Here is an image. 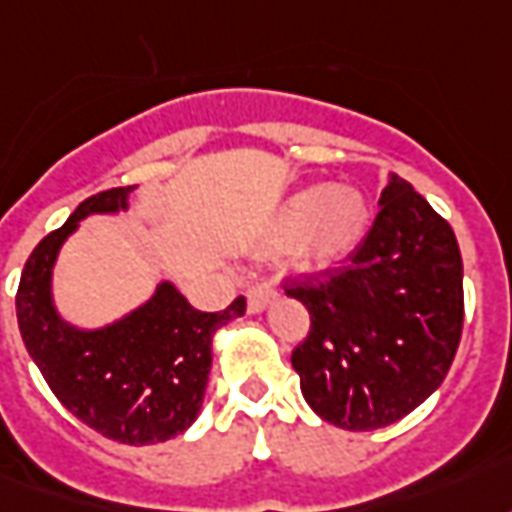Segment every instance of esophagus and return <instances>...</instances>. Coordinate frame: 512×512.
Segmentation results:
<instances>
[{
  "label": "esophagus",
  "mask_w": 512,
  "mask_h": 512,
  "mask_svg": "<svg viewBox=\"0 0 512 512\" xmlns=\"http://www.w3.org/2000/svg\"><path fill=\"white\" fill-rule=\"evenodd\" d=\"M245 297H248V311L261 313L275 297H278V294L272 292L270 286H251V289L245 292Z\"/></svg>",
  "instance_id": "obj_1"
}]
</instances>
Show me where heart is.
Listing matches in <instances>:
<instances>
[{
	"label": "heart",
	"instance_id": "heart-1",
	"mask_svg": "<svg viewBox=\"0 0 512 512\" xmlns=\"http://www.w3.org/2000/svg\"><path fill=\"white\" fill-rule=\"evenodd\" d=\"M371 204L346 182L308 185L283 201L267 234L270 251H289L305 267H324L352 253L365 237Z\"/></svg>",
	"mask_w": 512,
	"mask_h": 512
}]
</instances>
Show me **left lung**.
I'll return each instance as SVG.
<instances>
[{"label": "left lung", "mask_w": 512, "mask_h": 512, "mask_svg": "<svg viewBox=\"0 0 512 512\" xmlns=\"http://www.w3.org/2000/svg\"><path fill=\"white\" fill-rule=\"evenodd\" d=\"M341 270L294 281L311 313L292 352L313 412L346 431H374L423 404L453 365L464 327V264L453 229L398 174Z\"/></svg>", "instance_id": "obj_1"}]
</instances>
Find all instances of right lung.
<instances>
[{
	"label": "right lung",
	"instance_id": "1",
	"mask_svg": "<svg viewBox=\"0 0 512 512\" xmlns=\"http://www.w3.org/2000/svg\"><path fill=\"white\" fill-rule=\"evenodd\" d=\"M133 188L81 201L65 226L26 259L16 294L18 330L29 357L67 412L122 445H155L196 423L210 382L212 338L245 313V297L226 311L201 313L171 281L147 302L103 327L67 322L54 302L59 251L92 215L130 210Z\"/></svg>",
	"mask_w": 512,
	"mask_h": 512
}]
</instances>
